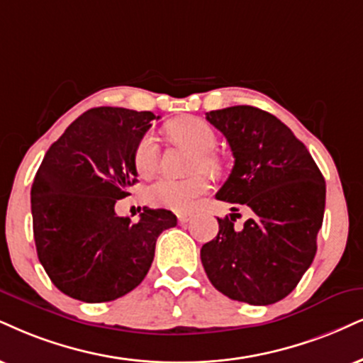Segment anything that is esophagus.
Listing matches in <instances>:
<instances>
[{
    "instance_id": "1",
    "label": "esophagus",
    "mask_w": 363,
    "mask_h": 363,
    "mask_svg": "<svg viewBox=\"0 0 363 363\" xmlns=\"http://www.w3.org/2000/svg\"><path fill=\"white\" fill-rule=\"evenodd\" d=\"M191 220L190 213H178V222L180 223H189Z\"/></svg>"
}]
</instances>
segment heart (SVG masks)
Wrapping results in <instances>:
<instances>
[{
  "instance_id": "1",
  "label": "heart",
  "mask_w": 363,
  "mask_h": 363,
  "mask_svg": "<svg viewBox=\"0 0 363 363\" xmlns=\"http://www.w3.org/2000/svg\"><path fill=\"white\" fill-rule=\"evenodd\" d=\"M167 133L173 141L195 151L196 158L191 164V172L218 173L222 169V160L213 155L217 136L207 121L195 116H183L167 124ZM160 158L158 141L153 134H145L134 150V168L141 177H150L156 172ZM208 190V180L203 174H194L185 180L160 178L151 183L146 190V199L151 205L172 208L174 212H189L195 207L199 196Z\"/></svg>"
}]
</instances>
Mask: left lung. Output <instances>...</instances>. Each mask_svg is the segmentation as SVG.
<instances>
[{"label":"left lung","mask_w":363,"mask_h":363,"mask_svg":"<svg viewBox=\"0 0 363 363\" xmlns=\"http://www.w3.org/2000/svg\"><path fill=\"white\" fill-rule=\"evenodd\" d=\"M229 143L234 168L217 191L252 216L217 218L218 234L200 250L210 283L235 301L266 306L296 288L316 254L326 185L306 146L276 116L252 106L210 111Z\"/></svg>","instance_id":"1"}]
</instances>
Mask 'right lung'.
I'll use <instances>...</instances> for the list:
<instances>
[{
    "mask_svg": "<svg viewBox=\"0 0 363 363\" xmlns=\"http://www.w3.org/2000/svg\"><path fill=\"white\" fill-rule=\"evenodd\" d=\"M156 118L150 111L94 107L50 146L31 185L37 254L52 283L86 303L113 301L145 279L156 239L177 225L164 208L140 220L116 216L136 183L134 150Z\"/></svg>",
    "mask_w": 363,
    "mask_h": 363,
    "instance_id": "1",
    "label": "right lung"
}]
</instances>
